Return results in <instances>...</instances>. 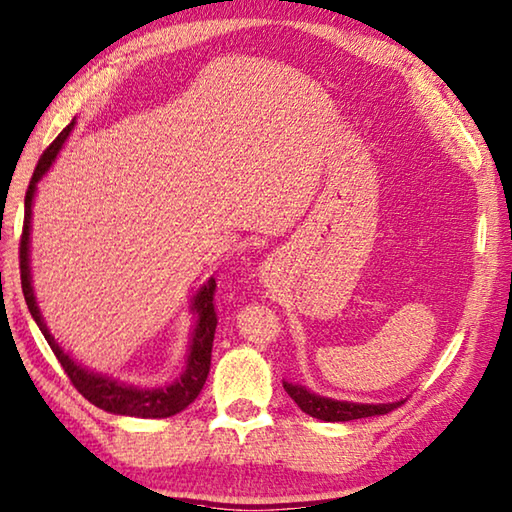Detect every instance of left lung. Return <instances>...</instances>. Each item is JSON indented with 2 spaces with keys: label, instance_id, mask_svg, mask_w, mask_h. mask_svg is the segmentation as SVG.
I'll return each mask as SVG.
<instances>
[{
  "label": "left lung",
  "instance_id": "obj_1",
  "mask_svg": "<svg viewBox=\"0 0 512 512\" xmlns=\"http://www.w3.org/2000/svg\"><path fill=\"white\" fill-rule=\"evenodd\" d=\"M286 394L293 398L302 412H306L313 418H320V421H353V418H367V416H378V414H389L396 410L398 405L405 403H385V405H362V403H347V401H333V398L315 396L306 392L304 387L284 383Z\"/></svg>",
  "mask_w": 512,
  "mask_h": 512
}]
</instances>
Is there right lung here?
Returning a JSON list of instances; mask_svg holds the SVG:
<instances>
[{
	"label": "right lung",
	"instance_id": "1",
	"mask_svg": "<svg viewBox=\"0 0 512 512\" xmlns=\"http://www.w3.org/2000/svg\"><path fill=\"white\" fill-rule=\"evenodd\" d=\"M71 125H67L58 134V138L46 147L44 154L37 161L29 190H26L24 197V226H22V237H20V277H22V293L24 300L29 304V311L33 315V320L37 322V327L44 333L46 342L53 349L55 358L64 369V374L69 376L73 387L87 398L89 403H94L96 407L111 414H123V416H136V418H167L179 414L185 410L190 403H194V398L199 396V392L206 385L208 371H210V358H212V340H215V331H217V311H215V280H210L206 286L201 288L197 300H194V309H197V329H194L192 336V347H190V356H188V367H185L183 376L176 380V383L159 387V389H136V387H127L123 383H116V380L98 376L94 371L82 369L76 365L67 353L60 349L58 342L53 340V336L46 329V324L40 315V309H37L35 297H33V288H31V271H29V232H31V206H33V194H35V185L42 179V174L49 170L51 163L58 156L62 143L67 141V136L71 132Z\"/></svg>",
	"mask_w": 512,
	"mask_h": 512
}]
</instances>
